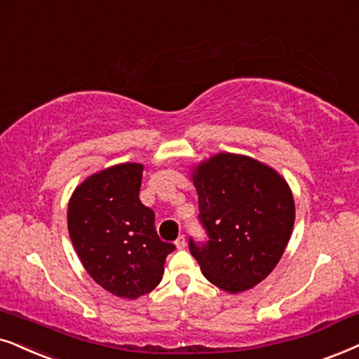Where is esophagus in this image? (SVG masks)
I'll list each match as a JSON object with an SVG mask.
<instances>
[{"label":"esophagus","instance_id":"34e87169","mask_svg":"<svg viewBox=\"0 0 359 359\" xmlns=\"http://www.w3.org/2000/svg\"><path fill=\"white\" fill-rule=\"evenodd\" d=\"M185 245H187V242H185V237L184 235H180V237L175 240V247L179 248V250H182V248H185Z\"/></svg>","mask_w":359,"mask_h":359}]
</instances>
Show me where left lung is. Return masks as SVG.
<instances>
[{"label": "left lung", "mask_w": 359, "mask_h": 359, "mask_svg": "<svg viewBox=\"0 0 359 359\" xmlns=\"http://www.w3.org/2000/svg\"><path fill=\"white\" fill-rule=\"evenodd\" d=\"M192 182L208 242L190 238L189 247L203 276L232 294L253 288L273 271L292 237V189L270 165L230 152L192 167Z\"/></svg>", "instance_id": "obj_1"}]
</instances>
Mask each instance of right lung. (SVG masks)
Segmentation results:
<instances>
[{
	"mask_svg": "<svg viewBox=\"0 0 359 359\" xmlns=\"http://www.w3.org/2000/svg\"><path fill=\"white\" fill-rule=\"evenodd\" d=\"M144 165L126 162L89 175L67 205V230L99 287L135 300L161 283L174 245L162 242L154 212L139 198Z\"/></svg>",
	"mask_w": 359,
	"mask_h": 359,
	"instance_id": "1",
	"label": "right lung"
}]
</instances>
